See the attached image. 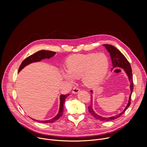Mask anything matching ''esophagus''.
Segmentation results:
<instances>
[{
  "label": "esophagus",
  "mask_w": 147,
  "mask_h": 147,
  "mask_svg": "<svg viewBox=\"0 0 147 147\" xmlns=\"http://www.w3.org/2000/svg\"><path fill=\"white\" fill-rule=\"evenodd\" d=\"M79 91H80V88H79L78 87H75L73 88V90L72 92H73V94H77V93H78Z\"/></svg>",
  "instance_id": "obj_1"
}]
</instances>
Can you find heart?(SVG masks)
<instances>
[{"label": "heart", "mask_w": 147, "mask_h": 147, "mask_svg": "<svg viewBox=\"0 0 147 147\" xmlns=\"http://www.w3.org/2000/svg\"><path fill=\"white\" fill-rule=\"evenodd\" d=\"M109 66L108 57L103 53L76 54L69 57L66 63V71L63 76L71 81L73 78H82L87 87L98 84L105 76Z\"/></svg>", "instance_id": "obj_1"}]
</instances>
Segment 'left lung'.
Wrapping results in <instances>:
<instances>
[{"label": "left lung", "instance_id": "obj_1", "mask_svg": "<svg viewBox=\"0 0 147 147\" xmlns=\"http://www.w3.org/2000/svg\"><path fill=\"white\" fill-rule=\"evenodd\" d=\"M103 46L105 47L106 49L108 50V51L110 53L112 63V65H113V68L112 69H113L114 68H116V67H120V68H122V69H124V71H125V73H126L127 75L128 76L129 81L130 82V90H131V94L130 95L129 100V102H128L127 107H125V108L124 109V111L122 112H121L119 115H115L114 116H112V117H101V116L98 115L96 113H95L94 112V111L92 109V96H91V105L88 107L89 112L94 117H95L96 119L99 120L100 121H105L113 120H115V119L120 117L125 112V111H126L127 108L130 105L131 96V94H132L133 90V74H132V70H131V65L130 64V63L129 62V61L127 60V59L125 58V57L117 49H116L113 46H112L111 45H108V44L103 45ZM91 92L92 93V90L91 91Z\"/></svg>", "mask_w": 147, "mask_h": 147}]
</instances>
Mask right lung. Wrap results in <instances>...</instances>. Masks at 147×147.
Segmentation results:
<instances>
[{
  "label": "right lung",
  "instance_id": "obj_1",
  "mask_svg": "<svg viewBox=\"0 0 147 147\" xmlns=\"http://www.w3.org/2000/svg\"><path fill=\"white\" fill-rule=\"evenodd\" d=\"M56 52H52V51H45V50H42L40 51H38L32 55H31V56L27 57L26 59H25L23 62L22 63V64L20 66L18 72H19L20 71H21L22 69H23L25 66H26L27 65L33 62H35V61H40L42 59H44L45 58L49 59L50 57H52V56H54V55H55ZM70 94H62L60 96V109H59V112L58 113V114L57 115V116H56L54 118L49 120H45V121H40V120H36L39 123H52L54 122L56 120H57L63 114V105H64V102L65 101L66 98Z\"/></svg>",
  "mask_w": 147,
  "mask_h": 147
}]
</instances>
